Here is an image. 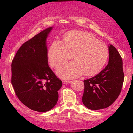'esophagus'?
Here are the masks:
<instances>
[{
	"mask_svg": "<svg viewBox=\"0 0 133 133\" xmlns=\"http://www.w3.org/2000/svg\"><path fill=\"white\" fill-rule=\"evenodd\" d=\"M71 83L70 80H63V83L64 84H69Z\"/></svg>",
	"mask_w": 133,
	"mask_h": 133,
	"instance_id": "34e87169",
	"label": "esophagus"
}]
</instances>
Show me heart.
Here are the masks:
<instances>
[{
    "label": "heart",
    "mask_w": 133,
    "mask_h": 133,
    "mask_svg": "<svg viewBox=\"0 0 133 133\" xmlns=\"http://www.w3.org/2000/svg\"><path fill=\"white\" fill-rule=\"evenodd\" d=\"M73 54L74 61L66 63L57 70V75L64 79L94 75L105 66L109 57L108 48L94 35L82 31L67 33L63 41L54 40L48 49L47 57L51 67L57 68Z\"/></svg>",
    "instance_id": "heart-1"
}]
</instances>
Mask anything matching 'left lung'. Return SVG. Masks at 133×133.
<instances>
[{"label": "left lung", "instance_id": "left-lung-1", "mask_svg": "<svg viewBox=\"0 0 133 133\" xmlns=\"http://www.w3.org/2000/svg\"><path fill=\"white\" fill-rule=\"evenodd\" d=\"M108 48V65L98 74L84 81L82 101L87 108L92 110L111 105L118 98L123 84L122 58L113 45L109 44Z\"/></svg>", "mask_w": 133, "mask_h": 133}]
</instances>
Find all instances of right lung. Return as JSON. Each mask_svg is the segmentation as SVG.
I'll return each mask as SVG.
<instances>
[{
  "mask_svg": "<svg viewBox=\"0 0 133 133\" xmlns=\"http://www.w3.org/2000/svg\"><path fill=\"white\" fill-rule=\"evenodd\" d=\"M49 27L25 42L11 63V84L16 95L30 109L46 112L58 100L62 82L48 65L46 39Z\"/></svg>",
  "mask_w": 133,
  "mask_h": 133,
  "instance_id": "right-lung-1",
  "label": "right lung"
}]
</instances>
